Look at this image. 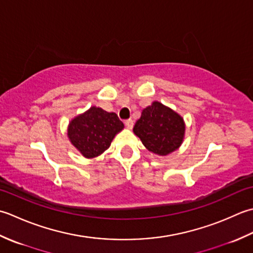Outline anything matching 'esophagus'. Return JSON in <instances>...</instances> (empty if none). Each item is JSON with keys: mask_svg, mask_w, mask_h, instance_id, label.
I'll list each match as a JSON object with an SVG mask.
<instances>
[{"mask_svg": "<svg viewBox=\"0 0 253 253\" xmlns=\"http://www.w3.org/2000/svg\"><path fill=\"white\" fill-rule=\"evenodd\" d=\"M125 125H126V126L127 128H132L133 126H134V122H133L132 119H128V120H126Z\"/></svg>", "mask_w": 253, "mask_h": 253, "instance_id": "34e87169", "label": "esophagus"}]
</instances>
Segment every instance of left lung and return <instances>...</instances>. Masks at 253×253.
Segmentation results:
<instances>
[{
	"label": "left lung",
	"mask_w": 253,
	"mask_h": 253,
	"mask_svg": "<svg viewBox=\"0 0 253 253\" xmlns=\"http://www.w3.org/2000/svg\"><path fill=\"white\" fill-rule=\"evenodd\" d=\"M133 132L149 152L167 156L183 143L185 123L183 118L171 108L153 101L151 106L143 109Z\"/></svg>",
	"instance_id": "8db88e82"
}]
</instances>
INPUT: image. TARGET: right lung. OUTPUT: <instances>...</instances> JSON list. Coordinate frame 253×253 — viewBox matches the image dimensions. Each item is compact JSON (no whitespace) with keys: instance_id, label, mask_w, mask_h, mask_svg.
Masks as SVG:
<instances>
[{"instance_id":"1","label":"right lung","mask_w":253,"mask_h":253,"mask_svg":"<svg viewBox=\"0 0 253 253\" xmlns=\"http://www.w3.org/2000/svg\"><path fill=\"white\" fill-rule=\"evenodd\" d=\"M125 128L115 112L92 106L77 115L68 126V137L85 158H95L109 148L113 138Z\"/></svg>"}]
</instances>
